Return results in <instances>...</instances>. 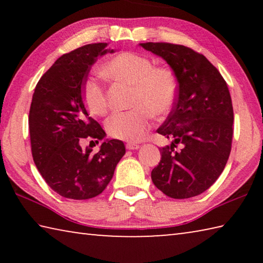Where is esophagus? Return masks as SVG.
Listing matches in <instances>:
<instances>
[{
	"label": "esophagus",
	"instance_id": "34e87169",
	"mask_svg": "<svg viewBox=\"0 0 263 263\" xmlns=\"http://www.w3.org/2000/svg\"><path fill=\"white\" fill-rule=\"evenodd\" d=\"M126 148L127 149H138V148H139V145L135 144V142H127Z\"/></svg>",
	"mask_w": 263,
	"mask_h": 263
}]
</instances>
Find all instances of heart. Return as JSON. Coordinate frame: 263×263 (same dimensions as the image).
Returning <instances> with one entry per match:
<instances>
[{
  "mask_svg": "<svg viewBox=\"0 0 263 263\" xmlns=\"http://www.w3.org/2000/svg\"><path fill=\"white\" fill-rule=\"evenodd\" d=\"M101 73L116 84L132 87L131 106L116 112L106 122V131L116 139L139 141L145 137L153 114L164 116L175 104L179 82L168 66H154L153 60L135 52H122L102 66ZM83 102L89 112L104 116L109 110V97L103 84L88 79L83 84Z\"/></svg>",
  "mask_w": 263,
  "mask_h": 263,
  "instance_id": "b5f03b06",
  "label": "heart"
}]
</instances>
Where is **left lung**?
Listing matches in <instances>:
<instances>
[{
  "label": "left lung",
  "instance_id": "left-lung-1",
  "mask_svg": "<svg viewBox=\"0 0 263 263\" xmlns=\"http://www.w3.org/2000/svg\"><path fill=\"white\" fill-rule=\"evenodd\" d=\"M161 57L176 74L179 91L174 108L158 133L172 138L151 177L168 197L190 198L215 183L228 162L233 136V106L226 84L201 53L171 43H142ZM182 145L179 153L174 149Z\"/></svg>",
  "mask_w": 263,
  "mask_h": 263
}]
</instances>
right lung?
Here are the masks:
<instances>
[{
    "label": "right lung",
    "mask_w": 263,
    "mask_h": 263,
    "mask_svg": "<svg viewBox=\"0 0 263 263\" xmlns=\"http://www.w3.org/2000/svg\"><path fill=\"white\" fill-rule=\"evenodd\" d=\"M108 44L79 47L61 55L35 86L29 114L33 161L52 190L70 199L96 197L109 184L124 142L106 140L97 153L84 151V138L102 140L105 132L88 115L83 103V84L100 55L112 53ZM92 141V140H91ZM94 142V141H92Z\"/></svg>",
    "instance_id": "obj_1"
}]
</instances>
